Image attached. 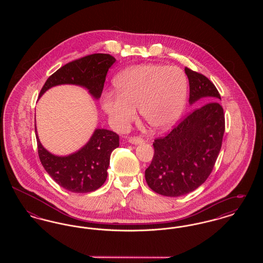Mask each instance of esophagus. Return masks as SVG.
<instances>
[{
  "label": "esophagus",
  "instance_id": "1",
  "mask_svg": "<svg viewBox=\"0 0 263 263\" xmlns=\"http://www.w3.org/2000/svg\"><path fill=\"white\" fill-rule=\"evenodd\" d=\"M129 142H130L131 144H141V143L144 142V140H143L142 138L139 137V136H133V137H131L129 139Z\"/></svg>",
  "mask_w": 263,
  "mask_h": 263
}]
</instances>
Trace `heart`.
I'll list each match as a JSON object with an SVG mask.
<instances>
[{
    "label": "heart",
    "instance_id": "1",
    "mask_svg": "<svg viewBox=\"0 0 263 263\" xmlns=\"http://www.w3.org/2000/svg\"><path fill=\"white\" fill-rule=\"evenodd\" d=\"M116 92H104L101 106L113 125L123 129L136 117L155 130L174 125L183 110L187 78L175 66L142 64L127 68L113 80Z\"/></svg>",
    "mask_w": 263,
    "mask_h": 263
}]
</instances>
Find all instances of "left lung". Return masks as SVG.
I'll return each instance as SVG.
<instances>
[{"instance_id":"1","label":"left lung","mask_w":263,"mask_h":263,"mask_svg":"<svg viewBox=\"0 0 263 263\" xmlns=\"http://www.w3.org/2000/svg\"><path fill=\"white\" fill-rule=\"evenodd\" d=\"M189 102L207 101L189 112L165 136L155 139V153L145 178L163 196L177 197L195 190L212 173L225 132L221 96L204 75L185 67Z\"/></svg>"}]
</instances>
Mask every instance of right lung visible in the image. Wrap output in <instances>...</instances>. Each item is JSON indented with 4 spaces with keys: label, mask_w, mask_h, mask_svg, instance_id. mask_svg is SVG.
Listing matches in <instances>:
<instances>
[{
    "label": "right lung",
    "mask_w": 263,
    "mask_h": 263,
    "mask_svg": "<svg viewBox=\"0 0 263 263\" xmlns=\"http://www.w3.org/2000/svg\"><path fill=\"white\" fill-rule=\"evenodd\" d=\"M114 62L111 55L102 53L69 62L47 79L39 97L54 86L72 84L88 88L95 99H99L107 71ZM36 141L38 156L45 171L60 186L75 193L91 192L104 183L110 155L119 146V136L106 129H97L86 146L67 157L54 156L45 150L37 134Z\"/></svg>",
    "instance_id": "1"
}]
</instances>
